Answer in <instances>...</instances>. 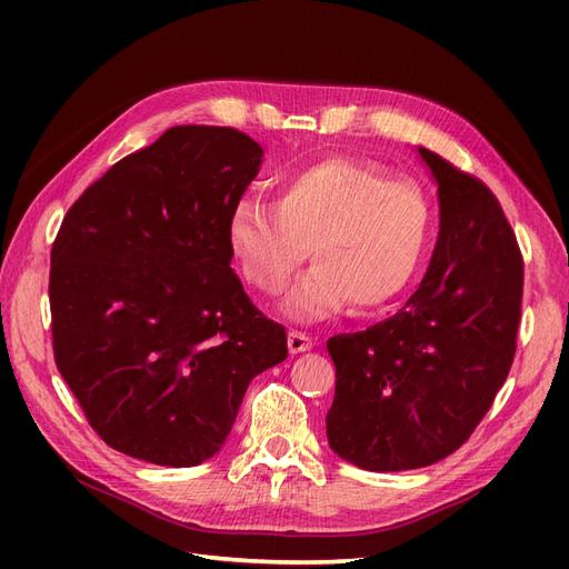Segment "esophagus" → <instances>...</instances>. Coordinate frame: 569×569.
Instances as JSON below:
<instances>
[{
  "instance_id": "34e87169",
  "label": "esophagus",
  "mask_w": 569,
  "mask_h": 569,
  "mask_svg": "<svg viewBox=\"0 0 569 569\" xmlns=\"http://www.w3.org/2000/svg\"><path fill=\"white\" fill-rule=\"evenodd\" d=\"M287 343H289V351L291 353H303V351H311L316 347L313 337H308L306 332H299V330H291L289 332Z\"/></svg>"
}]
</instances>
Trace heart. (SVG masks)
Instances as JSON below:
<instances>
[{"mask_svg": "<svg viewBox=\"0 0 569 569\" xmlns=\"http://www.w3.org/2000/svg\"><path fill=\"white\" fill-rule=\"evenodd\" d=\"M272 206L239 201L228 249L244 282L278 297L313 256V270L284 301L289 318H332L351 301L370 313L416 282L432 239V201L412 178H389L372 161L330 153L289 168Z\"/></svg>", "mask_w": 569, "mask_h": 569, "instance_id": "obj_1", "label": "heart"}]
</instances>
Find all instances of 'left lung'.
<instances>
[{
	"label": "left lung",
	"instance_id": "1",
	"mask_svg": "<svg viewBox=\"0 0 569 569\" xmlns=\"http://www.w3.org/2000/svg\"><path fill=\"white\" fill-rule=\"evenodd\" d=\"M439 239L416 295L366 332L327 341L330 449L370 472L432 465L470 439L503 387L522 313V253L491 189L418 147Z\"/></svg>",
	"mask_w": 569,
	"mask_h": 569
}]
</instances>
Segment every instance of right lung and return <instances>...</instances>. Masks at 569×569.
Here are the masks:
<instances>
[{
  "instance_id": "add662e5",
  "label": "right lung",
  "mask_w": 569,
  "mask_h": 569,
  "mask_svg": "<svg viewBox=\"0 0 569 569\" xmlns=\"http://www.w3.org/2000/svg\"><path fill=\"white\" fill-rule=\"evenodd\" d=\"M263 149L176 126L111 166L51 247L54 360L111 449L192 468L226 443L256 375L287 358L230 268L228 220Z\"/></svg>"
}]
</instances>
